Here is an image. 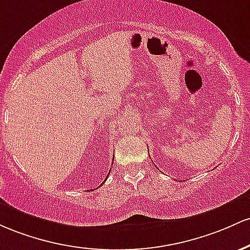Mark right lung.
I'll use <instances>...</instances> for the list:
<instances>
[{
  "mask_svg": "<svg viewBox=\"0 0 250 250\" xmlns=\"http://www.w3.org/2000/svg\"><path fill=\"white\" fill-rule=\"evenodd\" d=\"M108 175H110V172H108ZM107 177H108V176H107ZM105 181H106V179H105ZM105 181H104V182H105ZM104 184V183H103Z\"/></svg>",
  "mask_w": 250,
  "mask_h": 250,
  "instance_id": "1",
  "label": "right lung"
}]
</instances>
